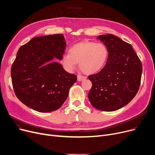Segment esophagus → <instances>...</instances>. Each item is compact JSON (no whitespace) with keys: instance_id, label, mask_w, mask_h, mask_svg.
I'll use <instances>...</instances> for the list:
<instances>
[{"instance_id":"obj_1","label":"esophagus","mask_w":155,"mask_h":155,"mask_svg":"<svg viewBox=\"0 0 155 155\" xmlns=\"http://www.w3.org/2000/svg\"><path fill=\"white\" fill-rule=\"evenodd\" d=\"M77 78H78V81H83V80L86 79V76H81V75H79V74L78 75Z\"/></svg>"}]
</instances>
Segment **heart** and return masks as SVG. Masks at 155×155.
Instances as JSON below:
<instances>
[{
    "label": "heart",
    "instance_id": "heart-1",
    "mask_svg": "<svg viewBox=\"0 0 155 155\" xmlns=\"http://www.w3.org/2000/svg\"><path fill=\"white\" fill-rule=\"evenodd\" d=\"M108 54L104 44L86 41L71 47L69 54L62 56L61 63L66 71L71 72L79 62L81 69L86 74H91L103 69Z\"/></svg>",
    "mask_w": 155,
    "mask_h": 155
}]
</instances>
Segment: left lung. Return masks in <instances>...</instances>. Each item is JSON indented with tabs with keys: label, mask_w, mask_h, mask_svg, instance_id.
<instances>
[{
	"label": "left lung",
	"mask_w": 155,
	"mask_h": 155,
	"mask_svg": "<svg viewBox=\"0 0 155 155\" xmlns=\"http://www.w3.org/2000/svg\"><path fill=\"white\" fill-rule=\"evenodd\" d=\"M109 54L104 67L88 76L92 82L88 98L95 108L104 111L119 110L137 94L142 64L132 45L113 34L99 35Z\"/></svg>",
	"instance_id": "left-lung-1"
}]
</instances>
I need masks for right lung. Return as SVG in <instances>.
Here are the masks:
<instances>
[{
	"mask_svg": "<svg viewBox=\"0 0 155 155\" xmlns=\"http://www.w3.org/2000/svg\"><path fill=\"white\" fill-rule=\"evenodd\" d=\"M66 42L62 34L41 36L22 45L11 68L14 93L20 101L41 113L56 111L64 103L77 76L69 74L61 60Z\"/></svg>",
	"mask_w": 155,
	"mask_h": 155,
	"instance_id": "add662e5",
	"label": "right lung"
}]
</instances>
